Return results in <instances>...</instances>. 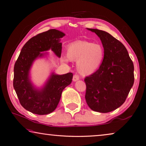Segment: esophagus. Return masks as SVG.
<instances>
[{"label": "esophagus", "instance_id": "34e87169", "mask_svg": "<svg viewBox=\"0 0 146 146\" xmlns=\"http://www.w3.org/2000/svg\"><path fill=\"white\" fill-rule=\"evenodd\" d=\"M79 78H79L78 74H74V75H73V81H76L79 80Z\"/></svg>", "mask_w": 146, "mask_h": 146}]
</instances>
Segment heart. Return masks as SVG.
Listing matches in <instances>:
<instances>
[{"mask_svg":"<svg viewBox=\"0 0 146 146\" xmlns=\"http://www.w3.org/2000/svg\"><path fill=\"white\" fill-rule=\"evenodd\" d=\"M66 55L70 60L77 61L76 68L80 74L90 75L100 67L104 59V52L100 44L79 40L68 46ZM63 60H67L64 58Z\"/></svg>","mask_w":146,"mask_h":146,"instance_id":"b5f03b06","label":"heart"}]
</instances>
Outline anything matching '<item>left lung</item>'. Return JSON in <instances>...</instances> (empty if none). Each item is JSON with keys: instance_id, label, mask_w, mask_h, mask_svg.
Wrapping results in <instances>:
<instances>
[{"instance_id": "obj_1", "label": "left lung", "mask_w": 146, "mask_h": 146, "mask_svg": "<svg viewBox=\"0 0 146 146\" xmlns=\"http://www.w3.org/2000/svg\"><path fill=\"white\" fill-rule=\"evenodd\" d=\"M100 37L104 56L96 72L84 78L85 99L91 110L109 113L126 101L134 81V65L126 47L103 30L90 29Z\"/></svg>"}]
</instances>
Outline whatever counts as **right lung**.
Listing matches in <instances>:
<instances>
[{"label":"right lung","mask_w":146,"mask_h":146,"mask_svg":"<svg viewBox=\"0 0 146 146\" xmlns=\"http://www.w3.org/2000/svg\"><path fill=\"white\" fill-rule=\"evenodd\" d=\"M64 36L65 33L55 29L34 36L23 46L15 63L13 88L20 103L32 113L44 115L52 113L58 104L63 90L72 83V73L62 75L53 73L40 90L32 85L29 77L33 61L44 55L41 52L51 49L57 56H61L62 44L60 41Z\"/></svg>","instance_id":"right-lung-1"}]
</instances>
